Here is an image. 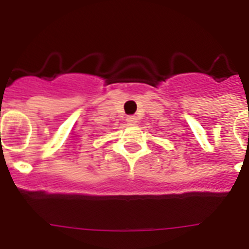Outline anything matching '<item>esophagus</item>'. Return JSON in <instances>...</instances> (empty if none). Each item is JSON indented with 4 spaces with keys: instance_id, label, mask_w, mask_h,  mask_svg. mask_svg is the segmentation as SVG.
<instances>
[{
    "instance_id": "34e87169",
    "label": "esophagus",
    "mask_w": 249,
    "mask_h": 249,
    "mask_svg": "<svg viewBox=\"0 0 249 249\" xmlns=\"http://www.w3.org/2000/svg\"><path fill=\"white\" fill-rule=\"evenodd\" d=\"M127 122H128V124H136L137 123V118L135 116H129V117H127Z\"/></svg>"
}]
</instances>
